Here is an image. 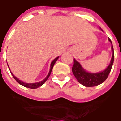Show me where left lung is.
I'll list each match as a JSON object with an SVG mask.
<instances>
[{
    "instance_id": "8db88e82",
    "label": "left lung",
    "mask_w": 121,
    "mask_h": 121,
    "mask_svg": "<svg viewBox=\"0 0 121 121\" xmlns=\"http://www.w3.org/2000/svg\"><path fill=\"white\" fill-rule=\"evenodd\" d=\"M108 40L112 43V42L110 38H108ZM112 50L113 54H112V57L111 60H110V64L107 67L105 70L102 71L100 73H88L85 71L83 67H81V64L74 59V64L72 67V71H73L76 78L77 79L78 81L80 84L86 87L95 86L100 85L103 82H104L107 79V78H108V76L111 71L112 65L114 63V53L112 44Z\"/></svg>"
}]
</instances>
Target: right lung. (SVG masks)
Returning a JSON list of instances; mask_svg holds the SVG:
<instances>
[{"label":"right lung","instance_id":"right-lung-1","mask_svg":"<svg viewBox=\"0 0 121 121\" xmlns=\"http://www.w3.org/2000/svg\"><path fill=\"white\" fill-rule=\"evenodd\" d=\"M58 58H59V57H56L55 59L53 60V61L51 62V65H50V71H49V73H48V74L47 76L45 78V79L43 80V81H40V82H38V83H24L23 81H21V80H19V79H17L16 77H15L13 75V74H12V75H13V78H14L15 80L17 82V83H19V84H20L21 85H22V86H23L25 87H26V88H31V89H35V88H38V87L41 86L43 84H44V83L47 80V79L48 78V77L50 76V73H51V72H52V69H53V67H54V64H55V63H56V62L57 61V60L58 59Z\"/></svg>","mask_w":121,"mask_h":121}]
</instances>
